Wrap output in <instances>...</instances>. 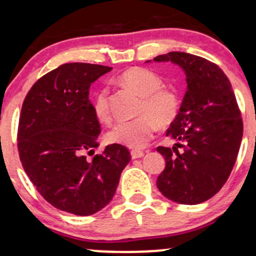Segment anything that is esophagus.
<instances>
[{
  "label": "esophagus",
  "mask_w": 256,
  "mask_h": 256,
  "mask_svg": "<svg viewBox=\"0 0 256 256\" xmlns=\"http://www.w3.org/2000/svg\"><path fill=\"white\" fill-rule=\"evenodd\" d=\"M131 156H132V158H142V156H144V152L138 150V149H134V150H131Z\"/></svg>",
  "instance_id": "obj_1"
}]
</instances>
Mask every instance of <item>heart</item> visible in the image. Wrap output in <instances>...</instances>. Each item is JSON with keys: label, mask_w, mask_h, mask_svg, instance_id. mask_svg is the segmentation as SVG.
Wrapping results in <instances>:
<instances>
[{"label": "heart", "mask_w": 256, "mask_h": 256, "mask_svg": "<svg viewBox=\"0 0 256 256\" xmlns=\"http://www.w3.org/2000/svg\"><path fill=\"white\" fill-rule=\"evenodd\" d=\"M120 83L142 96L140 104V116L131 120H120L108 131L110 143L130 148H142L158 130V124L168 125L177 118L180 110V98L177 90L162 88V78L144 67H131L119 76ZM92 110L101 122L110 119L108 91L104 88L96 91Z\"/></svg>", "instance_id": "1"}]
</instances>
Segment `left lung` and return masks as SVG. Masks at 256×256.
<instances>
[{"label": "left lung", "instance_id": "1", "mask_svg": "<svg viewBox=\"0 0 256 256\" xmlns=\"http://www.w3.org/2000/svg\"><path fill=\"white\" fill-rule=\"evenodd\" d=\"M154 61L178 64L188 84L177 118L166 132L177 143L156 148L166 160L158 189L177 204H201L222 189L234 168L243 136L240 110L230 80L216 64L182 52Z\"/></svg>", "mask_w": 256, "mask_h": 256}]
</instances>
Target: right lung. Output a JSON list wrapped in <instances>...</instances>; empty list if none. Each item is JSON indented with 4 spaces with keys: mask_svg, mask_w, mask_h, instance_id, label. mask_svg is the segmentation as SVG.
<instances>
[{
    "mask_svg": "<svg viewBox=\"0 0 256 256\" xmlns=\"http://www.w3.org/2000/svg\"><path fill=\"white\" fill-rule=\"evenodd\" d=\"M112 67L72 62L52 70L32 85L18 128L20 161L44 200L64 212L91 216L106 207L130 162L128 149L98 148L101 126L89 100L90 85Z\"/></svg>",
    "mask_w": 256,
    "mask_h": 256,
    "instance_id": "right-lung-1",
    "label": "right lung"
}]
</instances>
